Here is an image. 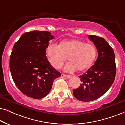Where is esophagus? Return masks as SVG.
Here are the masks:
<instances>
[{
	"mask_svg": "<svg viewBox=\"0 0 125 125\" xmlns=\"http://www.w3.org/2000/svg\"><path fill=\"white\" fill-rule=\"evenodd\" d=\"M61 76L62 77H64L65 78H66V79H68V78H70V77H71V76H69V75H66V74H61Z\"/></svg>",
	"mask_w": 125,
	"mask_h": 125,
	"instance_id": "obj_1",
	"label": "esophagus"
}]
</instances>
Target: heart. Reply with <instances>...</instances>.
<instances>
[{
	"mask_svg": "<svg viewBox=\"0 0 125 125\" xmlns=\"http://www.w3.org/2000/svg\"><path fill=\"white\" fill-rule=\"evenodd\" d=\"M46 55L51 65L56 69L62 67L68 58L69 62L65 67V71L73 72L77 70L83 72L93 65L97 51L93 44L72 39L62 41L59 46L49 44L46 49Z\"/></svg>",
	"mask_w": 125,
	"mask_h": 125,
	"instance_id": "b5f03b06",
	"label": "heart"
}]
</instances>
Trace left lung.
Here are the masks:
<instances>
[{
	"mask_svg": "<svg viewBox=\"0 0 125 125\" xmlns=\"http://www.w3.org/2000/svg\"><path fill=\"white\" fill-rule=\"evenodd\" d=\"M98 51L94 64L86 73L78 76L82 82L78 88L73 90L77 100L89 102L97 100L109 89L116 75L115 56L113 49L102 37L89 35Z\"/></svg>",
	"mask_w": 125,
	"mask_h": 125,
	"instance_id": "1",
	"label": "left lung"
}]
</instances>
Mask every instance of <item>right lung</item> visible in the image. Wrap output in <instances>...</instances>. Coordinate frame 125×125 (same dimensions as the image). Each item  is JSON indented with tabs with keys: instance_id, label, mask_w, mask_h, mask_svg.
I'll list each match as a JSON object with an SVG mask.
<instances>
[{
	"instance_id": "right-lung-1",
	"label": "right lung",
	"mask_w": 125,
	"mask_h": 125,
	"mask_svg": "<svg viewBox=\"0 0 125 125\" xmlns=\"http://www.w3.org/2000/svg\"><path fill=\"white\" fill-rule=\"evenodd\" d=\"M53 38L48 31H33L24 33L13 46L10 71L16 86L27 97L47 96L54 80L61 76L46 57L49 41Z\"/></svg>"
}]
</instances>
